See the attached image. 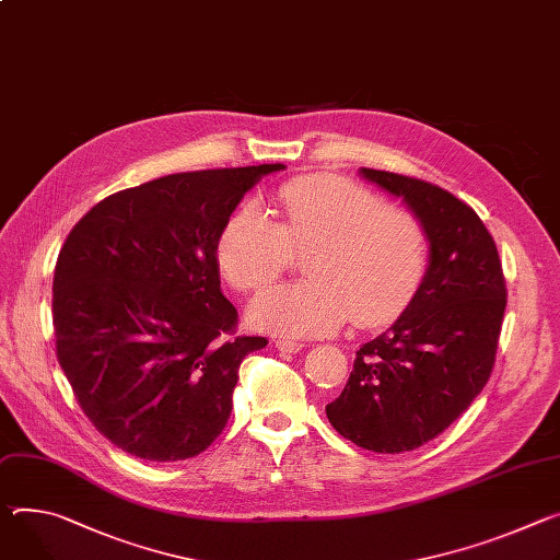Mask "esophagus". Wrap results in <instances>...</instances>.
<instances>
[{"label":"esophagus","instance_id":"esophagus-1","mask_svg":"<svg viewBox=\"0 0 560 560\" xmlns=\"http://www.w3.org/2000/svg\"><path fill=\"white\" fill-rule=\"evenodd\" d=\"M275 346H277L281 352H292V354L303 348V343H301V341H294V339H277Z\"/></svg>","mask_w":560,"mask_h":560}]
</instances>
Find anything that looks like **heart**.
Masks as SVG:
<instances>
[{
  "mask_svg": "<svg viewBox=\"0 0 560 560\" xmlns=\"http://www.w3.org/2000/svg\"><path fill=\"white\" fill-rule=\"evenodd\" d=\"M281 221L261 208L234 210L217 238V259L236 290H261L308 252L303 283L261 292L249 322L281 337H317L354 322L382 324L411 301L429 259L418 217L339 176L315 174L277 189Z\"/></svg>",
  "mask_w": 560,
  "mask_h": 560,
  "instance_id": "heart-1",
  "label": "heart"
}]
</instances>
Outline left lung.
Masks as SVG:
<instances>
[{"mask_svg":"<svg viewBox=\"0 0 560 560\" xmlns=\"http://www.w3.org/2000/svg\"><path fill=\"white\" fill-rule=\"evenodd\" d=\"M360 176L420 219L429 266L395 324L354 354L326 416L362 448L401 453L440 435L485 388L506 288L495 243L467 202L409 176L366 167Z\"/></svg>","mask_w":560,"mask_h":560,"instance_id":"8db88e82","label":"left lung"}]
</instances>
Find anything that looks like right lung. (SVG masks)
I'll use <instances>...</instances> for the list:
<instances>
[{
  "mask_svg": "<svg viewBox=\"0 0 560 560\" xmlns=\"http://www.w3.org/2000/svg\"><path fill=\"white\" fill-rule=\"evenodd\" d=\"M285 165L172 174L116 191L67 236L54 275L58 362L93 427L151 463L225 429L245 354L217 238L245 191Z\"/></svg>",
  "mask_w": 560,
  "mask_h": 560,
  "instance_id": "right-lung-1",
  "label": "right lung"
}]
</instances>
